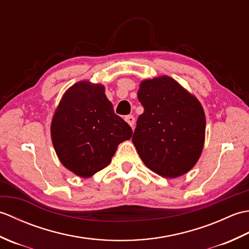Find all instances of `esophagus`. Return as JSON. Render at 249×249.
<instances>
[{"label":"esophagus","mask_w":249,"mask_h":249,"mask_svg":"<svg viewBox=\"0 0 249 249\" xmlns=\"http://www.w3.org/2000/svg\"><path fill=\"white\" fill-rule=\"evenodd\" d=\"M125 121L127 122L131 128H134V126H135V116H133V115L125 116Z\"/></svg>","instance_id":"1"}]
</instances>
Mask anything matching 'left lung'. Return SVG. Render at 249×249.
Segmentation results:
<instances>
[{
    "label": "left lung",
    "mask_w": 249,
    "mask_h": 249,
    "mask_svg": "<svg viewBox=\"0 0 249 249\" xmlns=\"http://www.w3.org/2000/svg\"><path fill=\"white\" fill-rule=\"evenodd\" d=\"M143 113L137 120L133 143L144 165L163 178L188 172L202 153L205 115L194 95L168 76L140 83Z\"/></svg>",
    "instance_id": "left-lung-1"
}]
</instances>
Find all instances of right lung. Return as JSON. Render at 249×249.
<instances>
[{"mask_svg":"<svg viewBox=\"0 0 249 249\" xmlns=\"http://www.w3.org/2000/svg\"><path fill=\"white\" fill-rule=\"evenodd\" d=\"M133 130L114 113L102 84L75 83L63 95L51 122V139L63 166L80 178L107 167Z\"/></svg>","mask_w":249,"mask_h":249,"instance_id":"right-lung-1","label":"right lung"}]
</instances>
